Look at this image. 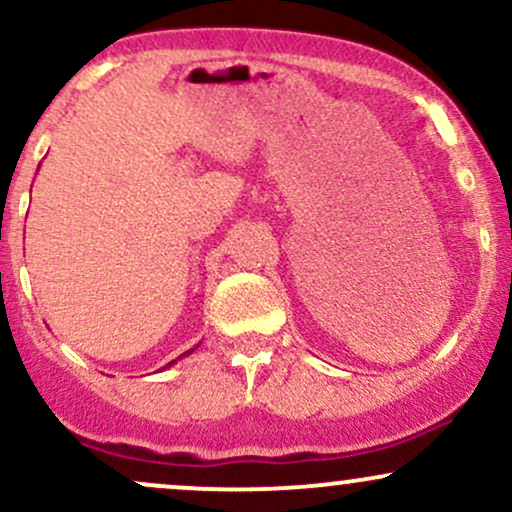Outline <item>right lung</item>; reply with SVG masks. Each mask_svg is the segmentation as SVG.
I'll use <instances>...</instances> for the list:
<instances>
[{
  "label": "right lung",
  "mask_w": 512,
  "mask_h": 512,
  "mask_svg": "<svg viewBox=\"0 0 512 512\" xmlns=\"http://www.w3.org/2000/svg\"><path fill=\"white\" fill-rule=\"evenodd\" d=\"M193 350H195V348H193ZM193 350H188V353L178 355V357H176V360H181V357H186V355H190V353H193ZM176 360H171V362H169V365H166V367H171V365H174V362H176Z\"/></svg>",
  "instance_id": "right-lung-1"
}]
</instances>
